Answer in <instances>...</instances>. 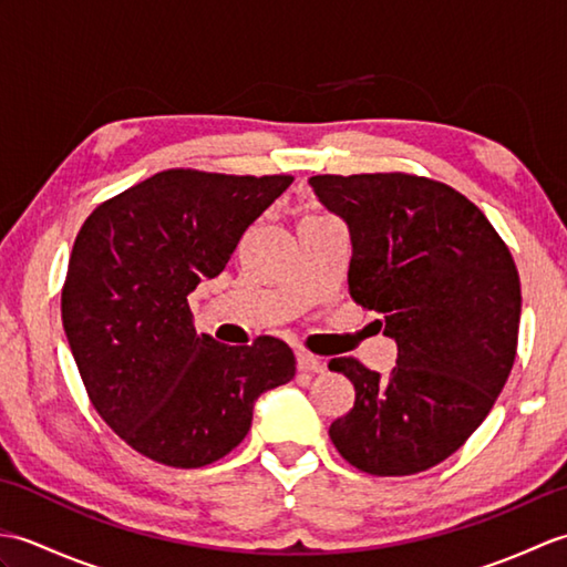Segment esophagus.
Here are the masks:
<instances>
[{
    "mask_svg": "<svg viewBox=\"0 0 567 567\" xmlns=\"http://www.w3.org/2000/svg\"><path fill=\"white\" fill-rule=\"evenodd\" d=\"M297 368L302 372H323L327 365H323V360L317 355H311L307 351H297Z\"/></svg>",
    "mask_w": 567,
    "mask_h": 567,
    "instance_id": "1",
    "label": "esophagus"
}]
</instances>
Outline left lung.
I'll list each match as a JSON object with an SVG mask.
<instances>
[{
	"mask_svg": "<svg viewBox=\"0 0 567 567\" xmlns=\"http://www.w3.org/2000/svg\"><path fill=\"white\" fill-rule=\"evenodd\" d=\"M309 185L351 231L353 302L382 315L396 341L390 378L355 358L331 360L355 402L329 436L368 475L424 473L473 436L509 378L519 270L487 216L436 179L363 173L315 175Z\"/></svg>",
	"mask_w": 567,
	"mask_h": 567,
	"instance_id": "obj_1",
	"label": "left lung"
}]
</instances>
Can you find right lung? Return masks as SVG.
Wrapping results in <instances>:
<instances>
[{
  "label": "right lung",
  "mask_w": 567,
  "mask_h": 567,
  "mask_svg": "<svg viewBox=\"0 0 567 567\" xmlns=\"http://www.w3.org/2000/svg\"><path fill=\"white\" fill-rule=\"evenodd\" d=\"M292 179L171 167L80 228L60 297L70 351L106 426L155 463H216L246 439L258 396L295 378L285 341L199 336L187 302Z\"/></svg>",
  "instance_id": "obj_1"
}]
</instances>
